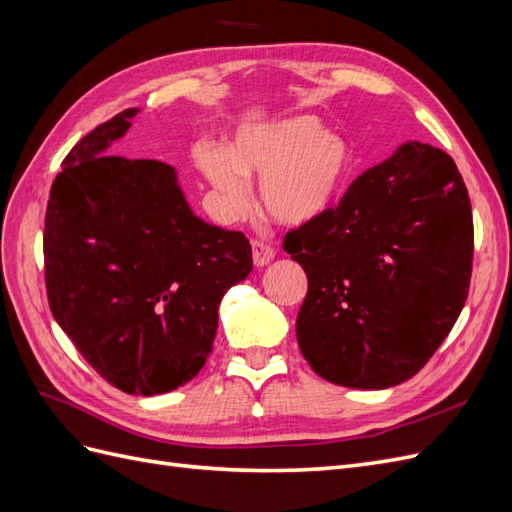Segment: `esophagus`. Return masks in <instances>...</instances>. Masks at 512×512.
Instances as JSON below:
<instances>
[{"instance_id":"1","label":"esophagus","mask_w":512,"mask_h":512,"mask_svg":"<svg viewBox=\"0 0 512 512\" xmlns=\"http://www.w3.org/2000/svg\"><path fill=\"white\" fill-rule=\"evenodd\" d=\"M252 256H254V265L256 267H265V265H269L271 258L275 256V252H273V247L267 241L254 239L252 241Z\"/></svg>"}]
</instances>
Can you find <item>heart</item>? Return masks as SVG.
<instances>
[{
	"mask_svg": "<svg viewBox=\"0 0 512 512\" xmlns=\"http://www.w3.org/2000/svg\"><path fill=\"white\" fill-rule=\"evenodd\" d=\"M194 162L226 215L247 207V175H260V203L277 220L303 224L327 209L350 173L348 145L314 117L243 130L230 149L200 143Z\"/></svg>",
	"mask_w": 512,
	"mask_h": 512,
	"instance_id": "obj_1",
	"label": "heart"
}]
</instances>
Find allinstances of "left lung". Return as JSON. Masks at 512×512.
Returning <instances> with one entry per match:
<instances>
[{
    "mask_svg": "<svg viewBox=\"0 0 512 512\" xmlns=\"http://www.w3.org/2000/svg\"><path fill=\"white\" fill-rule=\"evenodd\" d=\"M307 273L297 339L318 376L350 389L410 380L468 299L474 224L453 158L404 143L344 198L284 237Z\"/></svg>",
    "mask_w": 512,
    "mask_h": 512,
    "instance_id": "left-lung-1",
    "label": "left lung"
}]
</instances>
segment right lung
Listing matches in <instances>:
<instances>
[{
  "label": "right lung",
  "instance_id": "obj_1",
  "mask_svg": "<svg viewBox=\"0 0 512 512\" xmlns=\"http://www.w3.org/2000/svg\"><path fill=\"white\" fill-rule=\"evenodd\" d=\"M134 115L100 123L61 162L44 215V282L57 324L108 384L158 395L203 369L220 301L254 262L243 232L190 211L173 166L106 156Z\"/></svg>",
  "mask_w": 512,
  "mask_h": 512
}]
</instances>
